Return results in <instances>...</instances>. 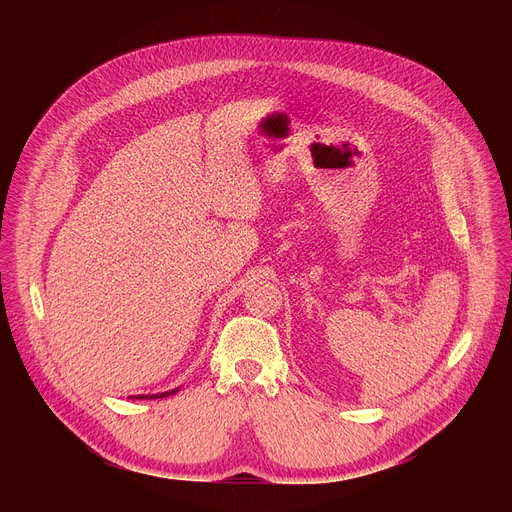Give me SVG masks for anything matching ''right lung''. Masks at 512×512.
Instances as JSON below:
<instances>
[{"label":"right lung","instance_id":"right-lung-1","mask_svg":"<svg viewBox=\"0 0 512 512\" xmlns=\"http://www.w3.org/2000/svg\"><path fill=\"white\" fill-rule=\"evenodd\" d=\"M180 389V387H178ZM178 389H172V391H166V393H156V395H135V399H158V397H170L174 393H178Z\"/></svg>","mask_w":512,"mask_h":512}]
</instances>
